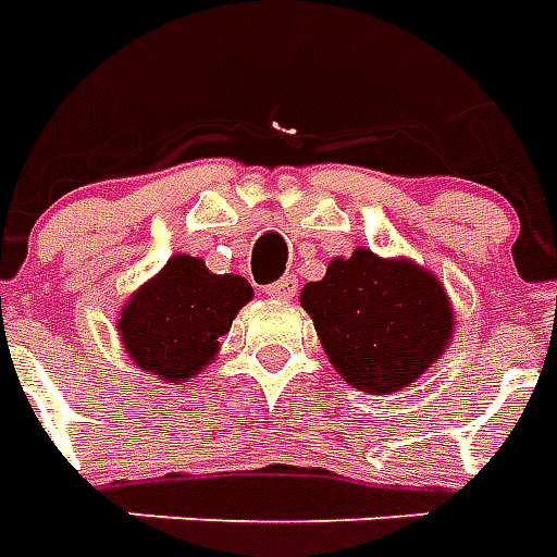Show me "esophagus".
<instances>
[{
	"label": "esophagus",
	"mask_w": 557,
	"mask_h": 557,
	"mask_svg": "<svg viewBox=\"0 0 557 557\" xmlns=\"http://www.w3.org/2000/svg\"><path fill=\"white\" fill-rule=\"evenodd\" d=\"M295 292H298V280L295 277H283L265 286V295H271V298H292Z\"/></svg>",
	"instance_id": "34e87169"
}]
</instances>
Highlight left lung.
<instances>
[{
    "label": "left lung",
    "instance_id": "1",
    "mask_svg": "<svg viewBox=\"0 0 557 557\" xmlns=\"http://www.w3.org/2000/svg\"><path fill=\"white\" fill-rule=\"evenodd\" d=\"M301 304L337 373L367 394L409 387L454 334V307L438 277L367 247L334 259L325 277L304 286Z\"/></svg>",
    "mask_w": 557,
    "mask_h": 557
}]
</instances>
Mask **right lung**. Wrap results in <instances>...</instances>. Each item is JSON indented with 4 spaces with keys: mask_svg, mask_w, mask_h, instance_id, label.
I'll return each instance as SVG.
<instances>
[{
    "mask_svg": "<svg viewBox=\"0 0 557 557\" xmlns=\"http://www.w3.org/2000/svg\"><path fill=\"white\" fill-rule=\"evenodd\" d=\"M250 298L253 286L244 277L211 274L202 259L178 253L127 298L119 337L139 370L187 382L214 361L220 337Z\"/></svg>",
    "mask_w": 557,
    "mask_h": 557,
    "instance_id": "right-lung-1",
    "label": "right lung"
}]
</instances>
